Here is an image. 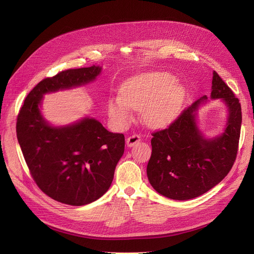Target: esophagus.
<instances>
[{"label":"esophagus","instance_id":"obj_1","mask_svg":"<svg viewBox=\"0 0 254 254\" xmlns=\"http://www.w3.org/2000/svg\"><path fill=\"white\" fill-rule=\"evenodd\" d=\"M140 141H141V136L138 134H134L127 139V145L128 146V147H132V146Z\"/></svg>","mask_w":254,"mask_h":254}]
</instances>
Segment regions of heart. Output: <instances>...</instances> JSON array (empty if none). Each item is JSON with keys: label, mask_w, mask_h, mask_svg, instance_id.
<instances>
[{"label": "heart", "mask_w": 254, "mask_h": 254, "mask_svg": "<svg viewBox=\"0 0 254 254\" xmlns=\"http://www.w3.org/2000/svg\"><path fill=\"white\" fill-rule=\"evenodd\" d=\"M169 73H147L128 79L123 85L122 97L111 99L108 112L117 124H127L130 108L143 109V118L150 127L171 122L183 102L184 90Z\"/></svg>", "instance_id": "heart-1"}]
</instances>
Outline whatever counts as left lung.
Instances as JSON below:
<instances>
[{
    "label": "left lung",
    "instance_id": "obj_1",
    "mask_svg": "<svg viewBox=\"0 0 254 254\" xmlns=\"http://www.w3.org/2000/svg\"><path fill=\"white\" fill-rule=\"evenodd\" d=\"M211 98L222 99L229 108L220 137L206 140L196 127L195 111L206 96L185 108L168 127L151 134L147 176L158 193L177 201L194 198L214 188L231 171L241 132V104L215 71Z\"/></svg>",
    "mask_w": 254,
    "mask_h": 254
}]
</instances>
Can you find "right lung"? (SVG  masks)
<instances>
[{
    "mask_svg": "<svg viewBox=\"0 0 254 254\" xmlns=\"http://www.w3.org/2000/svg\"><path fill=\"white\" fill-rule=\"evenodd\" d=\"M100 72V66L93 64L43 79L26 96L17 115V140L34 181L63 204L83 206L109 190L125 151V136L107 130L93 118L52 127L39 105L44 93L86 84Z\"/></svg>",
    "mask_w": 254,
    "mask_h": 254,
    "instance_id": "right-lung-1",
    "label": "right lung"
}]
</instances>
